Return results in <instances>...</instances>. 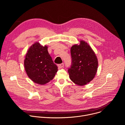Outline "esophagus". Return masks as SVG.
Listing matches in <instances>:
<instances>
[{
	"mask_svg": "<svg viewBox=\"0 0 125 125\" xmlns=\"http://www.w3.org/2000/svg\"><path fill=\"white\" fill-rule=\"evenodd\" d=\"M58 67L59 68H62L64 67V64L63 63H61L60 64H58Z\"/></svg>",
	"mask_w": 125,
	"mask_h": 125,
	"instance_id": "1",
	"label": "esophagus"
}]
</instances>
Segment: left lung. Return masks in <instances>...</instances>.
Instances as JSON below:
<instances>
[{"mask_svg":"<svg viewBox=\"0 0 125 125\" xmlns=\"http://www.w3.org/2000/svg\"><path fill=\"white\" fill-rule=\"evenodd\" d=\"M72 65L68 72L71 80L82 86L94 78L98 68V59L94 52L86 42L80 41L79 44L71 48Z\"/></svg>","mask_w":125,"mask_h":125,"instance_id":"left-lung-1","label":"left lung"}]
</instances>
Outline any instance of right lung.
Segmentation results:
<instances>
[{"mask_svg": "<svg viewBox=\"0 0 125 125\" xmlns=\"http://www.w3.org/2000/svg\"><path fill=\"white\" fill-rule=\"evenodd\" d=\"M47 46L39 42L30 47L24 60V67L29 78L34 83L44 85L51 81L58 71L47 50Z\"/></svg>", "mask_w": 125, "mask_h": 125, "instance_id": "right-lung-1", "label": "right lung"}]
</instances>
